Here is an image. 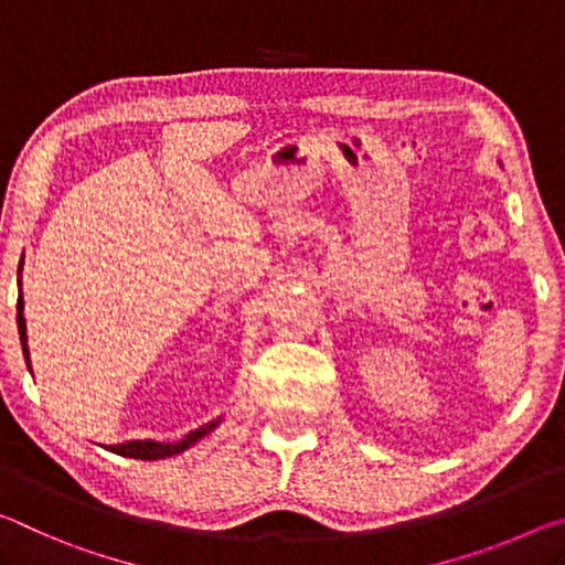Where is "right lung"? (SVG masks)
<instances>
[{
    "mask_svg": "<svg viewBox=\"0 0 565 565\" xmlns=\"http://www.w3.org/2000/svg\"><path fill=\"white\" fill-rule=\"evenodd\" d=\"M20 273H22V265H20ZM17 328H20V343H22V353H24V360H26V367L32 370V365H30V348H26V320H24L22 290H20V298H17ZM220 423H222V415H220L217 420H210L205 425H200L198 430L188 433V436H184L182 440H172V443H162V440H127V443H119V446H109L107 450L117 452V456L137 458V460L170 458V456H178V452H182V450L192 448L198 440H202L205 436H210V433L215 430Z\"/></svg>",
    "mask_w": 565,
    "mask_h": 565,
    "instance_id": "right-lung-1",
    "label": "right lung"
}]
</instances>
